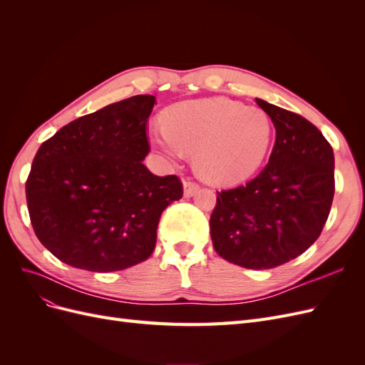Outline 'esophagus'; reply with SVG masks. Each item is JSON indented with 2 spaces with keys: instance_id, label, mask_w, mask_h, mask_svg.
<instances>
[{
  "instance_id": "esophagus-1",
  "label": "esophagus",
  "mask_w": 365,
  "mask_h": 365,
  "mask_svg": "<svg viewBox=\"0 0 365 365\" xmlns=\"http://www.w3.org/2000/svg\"><path fill=\"white\" fill-rule=\"evenodd\" d=\"M182 184H184V195H185L187 197H190V196L196 195L197 190H200V184L192 181V180H184Z\"/></svg>"
}]
</instances>
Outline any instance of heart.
Here are the masks:
<instances>
[{
    "mask_svg": "<svg viewBox=\"0 0 365 365\" xmlns=\"http://www.w3.org/2000/svg\"><path fill=\"white\" fill-rule=\"evenodd\" d=\"M153 141L172 160L193 153L195 168L213 184H236L256 173L268 155L272 121L257 106L225 97L172 108L153 129Z\"/></svg>",
    "mask_w": 365,
    "mask_h": 365,
    "instance_id": "heart-1",
    "label": "heart"
}]
</instances>
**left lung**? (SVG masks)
I'll list each match as a JSON object with an SVG mask.
<instances>
[{
  "instance_id": "left-lung-1",
  "label": "left lung",
  "mask_w": 365,
  "mask_h": 365,
  "mask_svg": "<svg viewBox=\"0 0 365 365\" xmlns=\"http://www.w3.org/2000/svg\"><path fill=\"white\" fill-rule=\"evenodd\" d=\"M275 128L268 164L244 185L217 192L210 235L220 257L271 269L319 237L335 193L334 150L304 117L256 98Z\"/></svg>"
}]
</instances>
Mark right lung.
I'll list each match as a JSON object with an SVG mask.
<instances>
[{
  "label": "right lung",
  "mask_w": 365,
  "mask_h": 365,
  "mask_svg": "<svg viewBox=\"0 0 365 365\" xmlns=\"http://www.w3.org/2000/svg\"><path fill=\"white\" fill-rule=\"evenodd\" d=\"M153 96H134L65 125L38 149L26 181L30 222L54 257L113 272L149 259L164 208L182 197L176 175L157 176L148 121Z\"/></svg>",
  "instance_id": "add662e5"
}]
</instances>
